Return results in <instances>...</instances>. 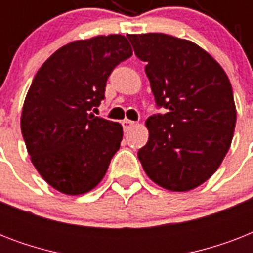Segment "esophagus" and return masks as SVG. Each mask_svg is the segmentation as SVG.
<instances>
[{
	"instance_id": "1",
	"label": "esophagus",
	"mask_w": 253,
	"mask_h": 253,
	"mask_svg": "<svg viewBox=\"0 0 253 253\" xmlns=\"http://www.w3.org/2000/svg\"><path fill=\"white\" fill-rule=\"evenodd\" d=\"M135 125H136V123H135L134 121H130V119H123L122 121V126H123V130L125 131L131 130V128H132Z\"/></svg>"
}]
</instances>
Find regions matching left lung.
I'll return each mask as SVG.
<instances>
[{
	"instance_id": "left-lung-1",
	"label": "left lung",
	"mask_w": 253,
	"mask_h": 253,
	"mask_svg": "<svg viewBox=\"0 0 253 253\" xmlns=\"http://www.w3.org/2000/svg\"><path fill=\"white\" fill-rule=\"evenodd\" d=\"M158 107L150 138L138 152L151 180L172 192H188L209 180L231 146L236 123L232 87L223 68L200 45L159 33L127 35Z\"/></svg>"
}]
</instances>
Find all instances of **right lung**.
Listing matches in <instances>:
<instances>
[{"instance_id":"1","label":"right lung","mask_w":253,"mask_h":253,"mask_svg":"<svg viewBox=\"0 0 253 253\" xmlns=\"http://www.w3.org/2000/svg\"><path fill=\"white\" fill-rule=\"evenodd\" d=\"M132 55L123 35H99L59 48L38 71L26 95L21 130L31 162L68 196L101 182L122 142V126L90 113L105 98L107 77Z\"/></svg>"}]
</instances>
